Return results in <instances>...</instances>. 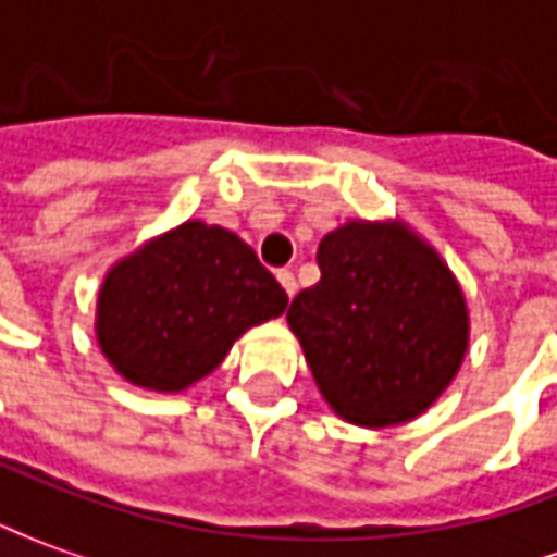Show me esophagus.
<instances>
[{
    "instance_id": "1",
    "label": "esophagus",
    "mask_w": 557,
    "mask_h": 557,
    "mask_svg": "<svg viewBox=\"0 0 557 557\" xmlns=\"http://www.w3.org/2000/svg\"><path fill=\"white\" fill-rule=\"evenodd\" d=\"M275 278H278V285L285 287L287 297H294V294H297V278H294V272L278 270V272H275Z\"/></svg>"
}]
</instances>
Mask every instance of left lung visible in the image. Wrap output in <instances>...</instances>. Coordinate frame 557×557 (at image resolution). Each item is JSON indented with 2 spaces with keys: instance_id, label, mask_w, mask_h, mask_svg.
Listing matches in <instances>:
<instances>
[{
  "instance_id": "8db88e82",
  "label": "left lung",
  "mask_w": 557,
  "mask_h": 557,
  "mask_svg": "<svg viewBox=\"0 0 557 557\" xmlns=\"http://www.w3.org/2000/svg\"><path fill=\"white\" fill-rule=\"evenodd\" d=\"M321 282L300 290L287 324L324 400L351 424L421 416L467 351V302L433 248L400 224L351 221L318 245Z\"/></svg>"
}]
</instances>
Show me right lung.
Returning <instances> with one entry per match:
<instances>
[{
    "instance_id": "obj_1",
    "label": "right lung",
    "mask_w": 557,
    "mask_h": 557,
    "mask_svg": "<svg viewBox=\"0 0 557 557\" xmlns=\"http://www.w3.org/2000/svg\"><path fill=\"white\" fill-rule=\"evenodd\" d=\"M285 306L282 285L236 233L187 221L106 275L96 339L126 382L182 391Z\"/></svg>"
}]
</instances>
